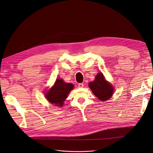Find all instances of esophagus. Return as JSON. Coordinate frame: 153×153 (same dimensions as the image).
<instances>
[{
    "mask_svg": "<svg viewBox=\"0 0 153 153\" xmlns=\"http://www.w3.org/2000/svg\"><path fill=\"white\" fill-rule=\"evenodd\" d=\"M84 84H82V83H80V84H78V87H84Z\"/></svg>",
    "mask_w": 153,
    "mask_h": 153,
    "instance_id": "esophagus-1",
    "label": "esophagus"
}]
</instances>
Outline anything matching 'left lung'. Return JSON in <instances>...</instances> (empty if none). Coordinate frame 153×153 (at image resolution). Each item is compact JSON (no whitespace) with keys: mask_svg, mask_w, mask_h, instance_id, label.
<instances>
[{"mask_svg":"<svg viewBox=\"0 0 153 153\" xmlns=\"http://www.w3.org/2000/svg\"><path fill=\"white\" fill-rule=\"evenodd\" d=\"M94 94L101 101L108 100L114 93V87L105 79L103 75L99 73L95 80L89 84Z\"/></svg>","mask_w":153,"mask_h":153,"instance_id":"left-lung-1","label":"left lung"}]
</instances>
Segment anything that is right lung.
<instances>
[{
  "label": "right lung",
  "instance_id": "right-lung-1",
  "mask_svg": "<svg viewBox=\"0 0 153 153\" xmlns=\"http://www.w3.org/2000/svg\"><path fill=\"white\" fill-rule=\"evenodd\" d=\"M74 87L72 84L65 83L62 79H57L54 85L46 94V98L50 103L61 106L67 98L69 92Z\"/></svg>",
  "mask_w": 153,
  "mask_h": 153
}]
</instances>
